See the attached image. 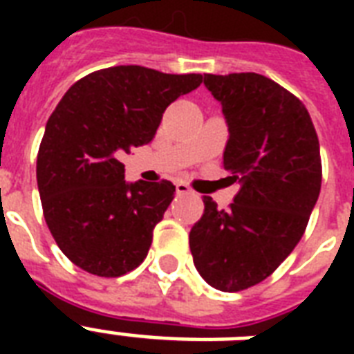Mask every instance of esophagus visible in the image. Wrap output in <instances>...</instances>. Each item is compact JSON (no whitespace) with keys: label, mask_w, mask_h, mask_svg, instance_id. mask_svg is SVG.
<instances>
[{"label":"esophagus","mask_w":354,"mask_h":354,"mask_svg":"<svg viewBox=\"0 0 354 354\" xmlns=\"http://www.w3.org/2000/svg\"><path fill=\"white\" fill-rule=\"evenodd\" d=\"M176 191H178V194H191V193H193V189L189 187L185 182H178L176 183Z\"/></svg>","instance_id":"1"}]
</instances>
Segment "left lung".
Masks as SVG:
<instances>
[{
  "label": "left lung",
  "mask_w": 354,
  "mask_h": 354,
  "mask_svg": "<svg viewBox=\"0 0 354 354\" xmlns=\"http://www.w3.org/2000/svg\"><path fill=\"white\" fill-rule=\"evenodd\" d=\"M204 84L222 104L224 169L241 191L227 211L204 196L189 246L207 285L239 292L266 279L305 233L322 187L319 141L303 102L268 77L204 75Z\"/></svg>",
  "instance_id": "8db88e82"
}]
</instances>
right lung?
I'll list each match as a JSON object with an SVG mask.
<instances>
[{
    "instance_id": "obj_1",
    "label": "right lung",
    "mask_w": 354,
    "mask_h": 354,
    "mask_svg": "<svg viewBox=\"0 0 354 354\" xmlns=\"http://www.w3.org/2000/svg\"><path fill=\"white\" fill-rule=\"evenodd\" d=\"M202 75L115 66L75 82L46 124L36 180L64 255L101 277L138 268L174 198L171 182H127L121 156L150 143L163 112Z\"/></svg>"
}]
</instances>
